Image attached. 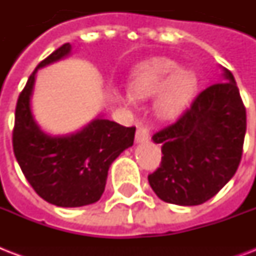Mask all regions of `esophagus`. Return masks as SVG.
I'll return each mask as SVG.
<instances>
[{
	"instance_id": "1",
	"label": "esophagus",
	"mask_w": 256,
	"mask_h": 256,
	"mask_svg": "<svg viewBox=\"0 0 256 256\" xmlns=\"http://www.w3.org/2000/svg\"><path fill=\"white\" fill-rule=\"evenodd\" d=\"M148 140H150V134H148V126L140 124L136 132V144H144V142H148Z\"/></svg>"
}]
</instances>
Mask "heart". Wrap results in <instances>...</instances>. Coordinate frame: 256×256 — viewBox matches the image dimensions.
<instances>
[{"mask_svg":"<svg viewBox=\"0 0 256 256\" xmlns=\"http://www.w3.org/2000/svg\"><path fill=\"white\" fill-rule=\"evenodd\" d=\"M164 86L165 88L156 100V110L160 116L171 118L190 102L198 86V80L191 70H179V65L172 60L154 58L140 66L132 81V90L136 98L154 96ZM120 98L128 106L136 104V98L130 92L120 94Z\"/></svg>","mask_w":256,"mask_h":256,"instance_id":"b5f03b06","label":"heart"}]
</instances>
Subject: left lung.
I'll use <instances>...</instances> for the list:
<instances>
[{
  "label": "left lung",
  "mask_w": 256,
  "mask_h": 256,
  "mask_svg": "<svg viewBox=\"0 0 256 256\" xmlns=\"http://www.w3.org/2000/svg\"><path fill=\"white\" fill-rule=\"evenodd\" d=\"M196 96L176 122L152 136L160 166L148 175L158 198L196 206L216 195L238 170L246 136V108L230 70Z\"/></svg>",
  "instance_id": "left-lung-1"
}]
</instances>
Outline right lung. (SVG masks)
<instances>
[{"mask_svg":"<svg viewBox=\"0 0 256 256\" xmlns=\"http://www.w3.org/2000/svg\"><path fill=\"white\" fill-rule=\"evenodd\" d=\"M65 44L40 62L18 96L13 150L22 172L42 199L60 207H81L100 200L108 171L120 152L134 144L136 128L98 116L81 132L53 136L42 132L30 108L40 68L69 56Z\"/></svg>","mask_w":256,"mask_h":256,"instance_id":"1","label":"right lung"}]
</instances>
